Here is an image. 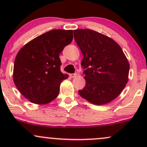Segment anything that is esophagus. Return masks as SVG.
Returning <instances> with one entry per match:
<instances>
[{
  "instance_id": "34e87169",
  "label": "esophagus",
  "mask_w": 147,
  "mask_h": 147,
  "mask_svg": "<svg viewBox=\"0 0 147 147\" xmlns=\"http://www.w3.org/2000/svg\"><path fill=\"white\" fill-rule=\"evenodd\" d=\"M77 76V73H75V74H70V77H71V78H74V77H76Z\"/></svg>"
}]
</instances>
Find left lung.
<instances>
[{
  "instance_id": "obj_1",
  "label": "left lung",
  "mask_w": 147,
  "mask_h": 147,
  "mask_svg": "<svg viewBox=\"0 0 147 147\" xmlns=\"http://www.w3.org/2000/svg\"><path fill=\"white\" fill-rule=\"evenodd\" d=\"M74 37L85 69L86 86L79 95L95 105L112 102L129 80L130 65L122 49L110 37L92 30H74Z\"/></svg>"
}]
</instances>
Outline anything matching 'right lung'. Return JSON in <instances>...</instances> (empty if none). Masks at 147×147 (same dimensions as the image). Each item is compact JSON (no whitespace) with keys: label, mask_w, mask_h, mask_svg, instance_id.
Masks as SVG:
<instances>
[{"label":"right lung","mask_w":147,"mask_h":147,"mask_svg":"<svg viewBox=\"0 0 147 147\" xmlns=\"http://www.w3.org/2000/svg\"><path fill=\"white\" fill-rule=\"evenodd\" d=\"M73 39V30H53L26 43L16 55L13 79L25 98L46 104L56 99L68 75L61 72L59 54Z\"/></svg>","instance_id":"add662e5"}]
</instances>
